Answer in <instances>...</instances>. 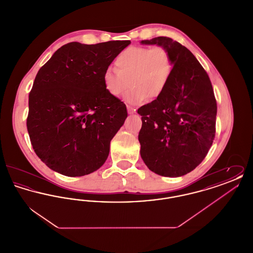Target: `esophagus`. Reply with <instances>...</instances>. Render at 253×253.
I'll return each instance as SVG.
<instances>
[{"instance_id": "1", "label": "esophagus", "mask_w": 253, "mask_h": 253, "mask_svg": "<svg viewBox=\"0 0 253 253\" xmlns=\"http://www.w3.org/2000/svg\"><path fill=\"white\" fill-rule=\"evenodd\" d=\"M127 111H128V113H129V114H133V113H135V109L132 107V106H130V105H127Z\"/></svg>"}]
</instances>
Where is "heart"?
I'll use <instances>...</instances> for the list:
<instances>
[{"label": "heart", "instance_id": "b5f03b06", "mask_svg": "<svg viewBox=\"0 0 253 253\" xmlns=\"http://www.w3.org/2000/svg\"><path fill=\"white\" fill-rule=\"evenodd\" d=\"M116 69H106L102 81L106 91L114 96L130 86L123 98L136 105L161 96L168 85L172 73V60L162 46H130L122 50L115 60Z\"/></svg>", "mask_w": 253, "mask_h": 253}]
</instances>
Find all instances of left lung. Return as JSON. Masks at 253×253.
<instances>
[{
    "mask_svg": "<svg viewBox=\"0 0 253 253\" xmlns=\"http://www.w3.org/2000/svg\"><path fill=\"white\" fill-rule=\"evenodd\" d=\"M166 49L172 73L164 93L138 109V140L147 167L162 176L177 177L204 159L215 136L216 99L211 80L193 53L168 37L142 41Z\"/></svg>",
    "mask_w": 253,
    "mask_h": 253,
    "instance_id": "left-lung-1",
    "label": "left lung"
}]
</instances>
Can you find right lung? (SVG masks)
<instances>
[{"instance_id":"obj_1","label":"right lung","mask_w":253,"mask_h":253,"mask_svg":"<svg viewBox=\"0 0 253 253\" xmlns=\"http://www.w3.org/2000/svg\"><path fill=\"white\" fill-rule=\"evenodd\" d=\"M130 41L69 42L39 70L29 93L26 127L49 168L83 176L100 168L127 110L104 88L102 76Z\"/></svg>"}]
</instances>
